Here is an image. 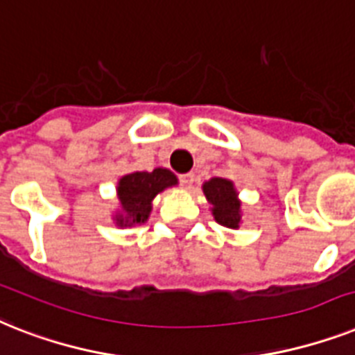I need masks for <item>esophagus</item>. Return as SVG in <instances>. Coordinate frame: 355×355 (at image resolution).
Instances as JSON below:
<instances>
[{
	"label": "esophagus",
	"mask_w": 355,
	"mask_h": 355,
	"mask_svg": "<svg viewBox=\"0 0 355 355\" xmlns=\"http://www.w3.org/2000/svg\"><path fill=\"white\" fill-rule=\"evenodd\" d=\"M180 182H182V186L186 189H189L193 186V182H195V175L193 173H184V175H180Z\"/></svg>",
	"instance_id": "esophagus-1"
}]
</instances>
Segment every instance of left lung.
<instances>
[{"instance_id": "8db88e82", "label": "left lung", "mask_w": 355, "mask_h": 355, "mask_svg": "<svg viewBox=\"0 0 355 355\" xmlns=\"http://www.w3.org/2000/svg\"><path fill=\"white\" fill-rule=\"evenodd\" d=\"M207 202L211 204V215L220 226L237 230L243 223V202L239 198L235 184L227 178L213 177L202 184Z\"/></svg>"}]
</instances>
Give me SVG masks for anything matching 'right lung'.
<instances>
[{"mask_svg": "<svg viewBox=\"0 0 355 355\" xmlns=\"http://www.w3.org/2000/svg\"><path fill=\"white\" fill-rule=\"evenodd\" d=\"M177 184V175H173L166 168L123 175L116 184L118 209L112 215L114 224L118 227H131L148 223L153 209V198Z\"/></svg>", "mask_w": 355, "mask_h": 355, "instance_id": "1", "label": "right lung"}]
</instances>
